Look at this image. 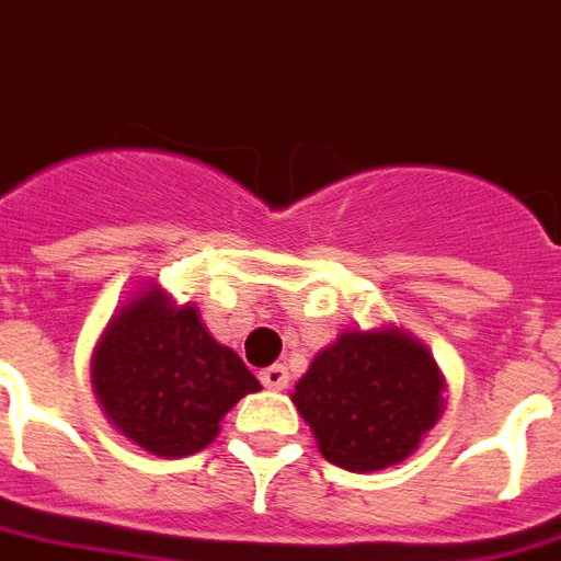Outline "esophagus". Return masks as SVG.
<instances>
[{"instance_id": "1", "label": "esophagus", "mask_w": 561, "mask_h": 561, "mask_svg": "<svg viewBox=\"0 0 561 561\" xmlns=\"http://www.w3.org/2000/svg\"><path fill=\"white\" fill-rule=\"evenodd\" d=\"M264 388H271V391H282V388H288V367L285 365H271L264 367L262 374H259Z\"/></svg>"}]
</instances>
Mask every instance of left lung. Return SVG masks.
Returning a JSON list of instances; mask_svg holds the SVG:
<instances>
[{
    "label": "left lung",
    "mask_w": 561,
    "mask_h": 561,
    "mask_svg": "<svg viewBox=\"0 0 561 561\" xmlns=\"http://www.w3.org/2000/svg\"><path fill=\"white\" fill-rule=\"evenodd\" d=\"M430 350L405 332H344L320 350L290 400L337 468L382 470L409 459L444 409Z\"/></svg>",
    "instance_id": "left-lung-1"
}]
</instances>
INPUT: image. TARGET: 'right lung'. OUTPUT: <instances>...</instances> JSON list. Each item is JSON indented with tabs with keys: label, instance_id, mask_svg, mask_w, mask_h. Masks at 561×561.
<instances>
[{
	"label": "right lung",
	"instance_id": "right-lung-1",
	"mask_svg": "<svg viewBox=\"0 0 561 561\" xmlns=\"http://www.w3.org/2000/svg\"><path fill=\"white\" fill-rule=\"evenodd\" d=\"M93 388L126 438L182 459L208 447L224 414L262 385L205 332L194 306L173 309L149 290L111 318L93 353Z\"/></svg>",
	"mask_w": 561,
	"mask_h": 561
}]
</instances>
